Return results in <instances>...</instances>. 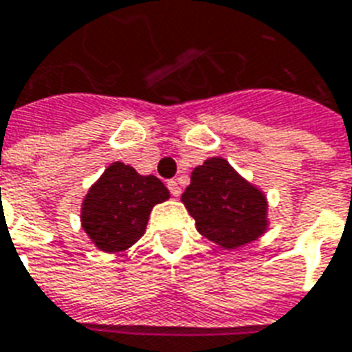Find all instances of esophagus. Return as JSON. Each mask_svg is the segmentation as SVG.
I'll return each mask as SVG.
<instances>
[{
  "mask_svg": "<svg viewBox=\"0 0 352 352\" xmlns=\"http://www.w3.org/2000/svg\"><path fill=\"white\" fill-rule=\"evenodd\" d=\"M167 187H168V190H170V195H173V196L182 195V189H179V184L176 182V179H168Z\"/></svg>",
  "mask_w": 352,
  "mask_h": 352,
  "instance_id": "34e87169",
  "label": "esophagus"
}]
</instances>
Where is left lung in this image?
I'll return each instance as SVG.
<instances>
[{"label":"left lung","mask_w":352,"mask_h":352,"mask_svg":"<svg viewBox=\"0 0 352 352\" xmlns=\"http://www.w3.org/2000/svg\"><path fill=\"white\" fill-rule=\"evenodd\" d=\"M182 201L196 230L224 250L257 241L268 228L264 195L222 157H209L192 170Z\"/></svg>","instance_id":"left-lung-1"}]
</instances>
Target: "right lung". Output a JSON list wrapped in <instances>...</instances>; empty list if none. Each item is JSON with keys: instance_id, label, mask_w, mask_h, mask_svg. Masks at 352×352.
Instances as JSON below:
<instances>
[{"instance_id": "right-lung-1", "label": "right lung", "mask_w": 352, "mask_h": 352, "mask_svg": "<svg viewBox=\"0 0 352 352\" xmlns=\"http://www.w3.org/2000/svg\"><path fill=\"white\" fill-rule=\"evenodd\" d=\"M168 196L156 176H141L130 165L111 163L84 198L82 228L99 250L122 252L143 236L152 207Z\"/></svg>"}]
</instances>
